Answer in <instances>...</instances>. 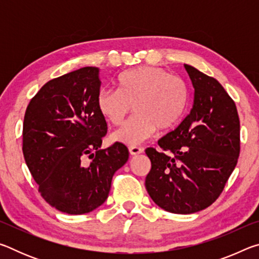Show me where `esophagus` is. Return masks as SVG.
I'll use <instances>...</instances> for the list:
<instances>
[{
	"label": "esophagus",
	"instance_id": "obj_1",
	"mask_svg": "<svg viewBox=\"0 0 259 259\" xmlns=\"http://www.w3.org/2000/svg\"><path fill=\"white\" fill-rule=\"evenodd\" d=\"M129 152L131 155H138V154H142V153L144 152V148L139 147V146H130Z\"/></svg>",
	"mask_w": 259,
	"mask_h": 259
}]
</instances>
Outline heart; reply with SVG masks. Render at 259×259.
Returning a JSON list of instances; mask_svg holds the SVG:
<instances>
[{"mask_svg": "<svg viewBox=\"0 0 259 259\" xmlns=\"http://www.w3.org/2000/svg\"><path fill=\"white\" fill-rule=\"evenodd\" d=\"M117 89L103 88L97 96L99 113L120 125L134 106L135 115L112 135L115 142L135 145L159 130L174 128L187 108L190 90L182 77L163 68L143 66L122 73Z\"/></svg>", "mask_w": 259, "mask_h": 259, "instance_id": "obj_1", "label": "heart"}]
</instances>
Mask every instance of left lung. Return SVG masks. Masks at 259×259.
I'll return each instance as SVG.
<instances>
[{"label":"left lung","mask_w":259,"mask_h":259,"mask_svg":"<svg viewBox=\"0 0 259 259\" xmlns=\"http://www.w3.org/2000/svg\"><path fill=\"white\" fill-rule=\"evenodd\" d=\"M194 103L176 129L146 148L152 168L145 186L152 200L172 213H193L218 199L240 154L235 103L216 78L184 65Z\"/></svg>","instance_id":"8db88e82"}]
</instances>
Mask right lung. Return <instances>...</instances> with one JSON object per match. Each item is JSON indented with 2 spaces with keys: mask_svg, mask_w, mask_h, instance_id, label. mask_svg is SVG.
Returning a JSON list of instances; mask_svg holds the SVG:
<instances>
[{
  "mask_svg": "<svg viewBox=\"0 0 259 259\" xmlns=\"http://www.w3.org/2000/svg\"><path fill=\"white\" fill-rule=\"evenodd\" d=\"M99 68L83 67L50 80L30 99L23 153L38 192L51 207L87 213L106 201L112 178L129 159L124 144L100 150L107 123L97 107ZM90 155L89 165L82 159Z\"/></svg>",
  "mask_w": 259,
  "mask_h": 259,
  "instance_id": "right-lung-1",
  "label": "right lung"
}]
</instances>
